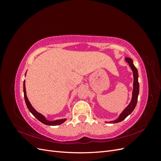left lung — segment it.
Returning <instances> with one entry per match:
<instances>
[{
    "instance_id": "8db88e82",
    "label": "left lung",
    "mask_w": 161,
    "mask_h": 161,
    "mask_svg": "<svg viewBox=\"0 0 161 161\" xmlns=\"http://www.w3.org/2000/svg\"><path fill=\"white\" fill-rule=\"evenodd\" d=\"M125 61L128 63L129 66H130L131 70L133 72V77H134V82H133V91H132V96H131V99L129 105L122 111V112L119 114L118 118L113 121H108L110 124H115L118 123L120 121H123L132 112L135 108L138 101V97L139 94V82H138V70L135 66L134 65L133 60L129 58H125ZM107 123V121H105Z\"/></svg>"
}]
</instances>
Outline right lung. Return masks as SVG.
Listing matches in <instances>:
<instances>
[{
	"mask_svg": "<svg viewBox=\"0 0 161 161\" xmlns=\"http://www.w3.org/2000/svg\"><path fill=\"white\" fill-rule=\"evenodd\" d=\"M25 75H26V73H25ZM23 92H24V98H25V103L27 105L28 109L30 110L31 113L34 116H35L39 121H41L42 123L46 125H60L62 123H64V121L66 120V118L61 119H56V120H53V121L47 120L42 114L39 113V112H37L35 109H34L27 97L26 89H25V80L23 81Z\"/></svg>",
	"mask_w": 161,
	"mask_h": 161,
	"instance_id": "obj_1",
	"label": "right lung"
}]
</instances>
